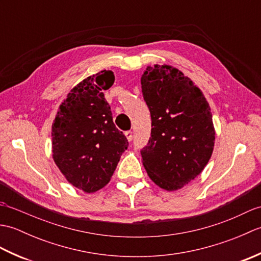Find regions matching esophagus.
I'll return each instance as SVG.
<instances>
[{
	"label": "esophagus",
	"mask_w": 261,
	"mask_h": 261,
	"mask_svg": "<svg viewBox=\"0 0 261 261\" xmlns=\"http://www.w3.org/2000/svg\"><path fill=\"white\" fill-rule=\"evenodd\" d=\"M125 137H126L127 141H132V138H134V136H132V131H126Z\"/></svg>",
	"instance_id": "1"
}]
</instances>
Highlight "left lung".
<instances>
[{
  "instance_id": "obj_1",
  "label": "left lung",
  "mask_w": 261,
  "mask_h": 261,
  "mask_svg": "<svg viewBox=\"0 0 261 261\" xmlns=\"http://www.w3.org/2000/svg\"><path fill=\"white\" fill-rule=\"evenodd\" d=\"M142 95L151 115V137L141 150L150 179L165 191L184 187L212 156L215 129L199 87L170 65L148 66Z\"/></svg>"
}]
</instances>
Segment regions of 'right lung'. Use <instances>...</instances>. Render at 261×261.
<instances>
[{
	"label": "right lung",
	"instance_id": "right-lung-1",
	"mask_svg": "<svg viewBox=\"0 0 261 261\" xmlns=\"http://www.w3.org/2000/svg\"><path fill=\"white\" fill-rule=\"evenodd\" d=\"M114 80L113 71L105 69L83 80L59 105L51 126L55 164L69 184L85 193L109 184L129 146L103 94Z\"/></svg>",
	"mask_w": 261,
	"mask_h": 261
}]
</instances>
